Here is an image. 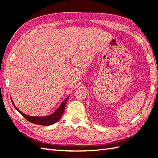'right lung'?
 Returning <instances> with one entry per match:
<instances>
[{
  "label": "right lung",
  "instance_id": "1",
  "mask_svg": "<svg viewBox=\"0 0 158 158\" xmlns=\"http://www.w3.org/2000/svg\"><path fill=\"white\" fill-rule=\"evenodd\" d=\"M69 96L65 100L62 102V103L60 104V105L59 106L56 110L52 114L48 115V116H28L27 114H23V112H21L19 109H18L17 108V106L15 105L14 102L12 100V102L13 104V106H15V108L17 109V110L19 112V113L22 115V116L25 118L29 122L33 123L34 124H37V125H45V126H47V125H51L54 124L55 123L58 122L59 121L61 116H62L64 111H65V108L66 106V103L68 100Z\"/></svg>",
  "mask_w": 158,
  "mask_h": 158
}]
</instances>
